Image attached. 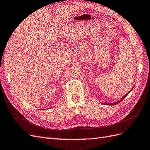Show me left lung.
<instances>
[{
    "mask_svg": "<svg viewBox=\"0 0 150 150\" xmlns=\"http://www.w3.org/2000/svg\"><path fill=\"white\" fill-rule=\"evenodd\" d=\"M133 87H133V88H132V89H131L130 91H129V92L127 93V94L126 95H125L124 96H123V97L122 98V99H121V100H118V102H115V103H113V104H105V105H115V104H118V103H119V102H120L121 100H122L123 99H125V97H126L128 96V94H129V93H130V92H131V91H132V89H133Z\"/></svg>",
    "mask_w": 150,
    "mask_h": 150,
    "instance_id": "obj_1",
    "label": "left lung"
}]
</instances>
